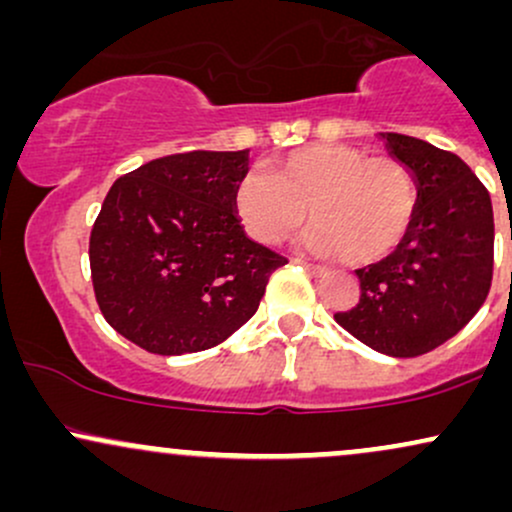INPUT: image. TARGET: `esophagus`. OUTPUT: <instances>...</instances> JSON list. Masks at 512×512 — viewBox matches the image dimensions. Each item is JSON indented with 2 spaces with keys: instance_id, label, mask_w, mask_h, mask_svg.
<instances>
[{
  "instance_id": "34e87169",
  "label": "esophagus",
  "mask_w": 512,
  "mask_h": 512,
  "mask_svg": "<svg viewBox=\"0 0 512 512\" xmlns=\"http://www.w3.org/2000/svg\"><path fill=\"white\" fill-rule=\"evenodd\" d=\"M296 264H301V267H305L308 269L310 274H325L327 272V267L325 264H315V262H308V260H303V257H298V260H293Z\"/></svg>"
}]
</instances>
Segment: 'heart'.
<instances>
[{
	"mask_svg": "<svg viewBox=\"0 0 512 512\" xmlns=\"http://www.w3.org/2000/svg\"><path fill=\"white\" fill-rule=\"evenodd\" d=\"M245 231L260 243L291 238L315 223L308 245L349 264L392 255L416 214V185L402 161L349 144H310L281 156L272 175L250 170L233 192Z\"/></svg>",
	"mask_w": 512,
	"mask_h": 512,
	"instance_id": "obj_1",
	"label": "heart"
}]
</instances>
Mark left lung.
<instances>
[{
  "instance_id": "1",
  "label": "left lung",
  "mask_w": 512,
  "mask_h": 512,
  "mask_svg": "<svg viewBox=\"0 0 512 512\" xmlns=\"http://www.w3.org/2000/svg\"><path fill=\"white\" fill-rule=\"evenodd\" d=\"M380 139L414 178V223L392 255L356 269L361 298L334 320L380 354L411 358L455 337L489 296L493 209L460 156L407 134Z\"/></svg>"
}]
</instances>
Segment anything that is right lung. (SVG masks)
Listing matches in <instances>:
<instances>
[{
    "label": "right lung",
    "mask_w": 512,
    "mask_h": 512,
    "mask_svg": "<svg viewBox=\"0 0 512 512\" xmlns=\"http://www.w3.org/2000/svg\"><path fill=\"white\" fill-rule=\"evenodd\" d=\"M250 151H187L110 187L88 260L108 325L151 354L211 349L255 315L286 257L245 236L233 204Z\"/></svg>",
    "instance_id": "add662e5"
}]
</instances>
